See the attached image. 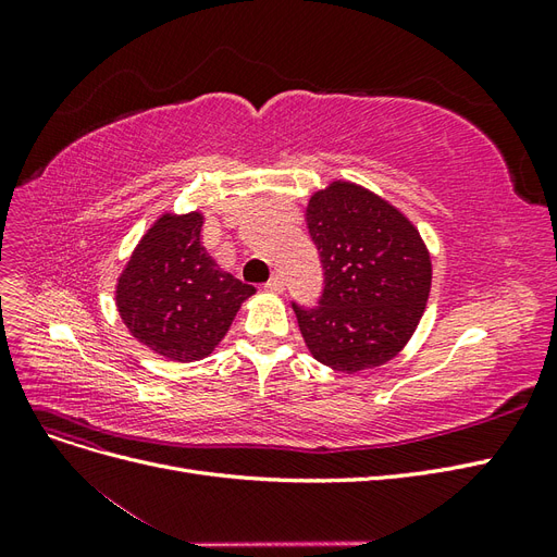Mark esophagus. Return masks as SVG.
<instances>
[{
  "instance_id": "1",
  "label": "esophagus",
  "mask_w": 557,
  "mask_h": 557,
  "mask_svg": "<svg viewBox=\"0 0 557 557\" xmlns=\"http://www.w3.org/2000/svg\"><path fill=\"white\" fill-rule=\"evenodd\" d=\"M283 288H285V285H283V278H281L278 274H274L272 278H269V281L264 283V290H267V293H274V295H281V293H283Z\"/></svg>"
}]
</instances>
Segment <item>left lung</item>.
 <instances>
[{
    "instance_id": "8db88e82",
    "label": "left lung",
    "mask_w": 557,
    "mask_h": 557,
    "mask_svg": "<svg viewBox=\"0 0 557 557\" xmlns=\"http://www.w3.org/2000/svg\"><path fill=\"white\" fill-rule=\"evenodd\" d=\"M307 225L325 288L318 307L293 309L311 356L356 374L393 360L425 311L430 252L391 201L350 181L311 195Z\"/></svg>"
}]
</instances>
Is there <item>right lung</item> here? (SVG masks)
<instances>
[{
  "label": "right lung",
  "instance_id": "add662e5",
  "mask_svg": "<svg viewBox=\"0 0 557 557\" xmlns=\"http://www.w3.org/2000/svg\"><path fill=\"white\" fill-rule=\"evenodd\" d=\"M201 225L199 211L162 213L115 285V307L129 334L174 362L207 358L256 293L213 262L201 246Z\"/></svg>",
  "mask_w": 557,
  "mask_h": 557
}]
</instances>
